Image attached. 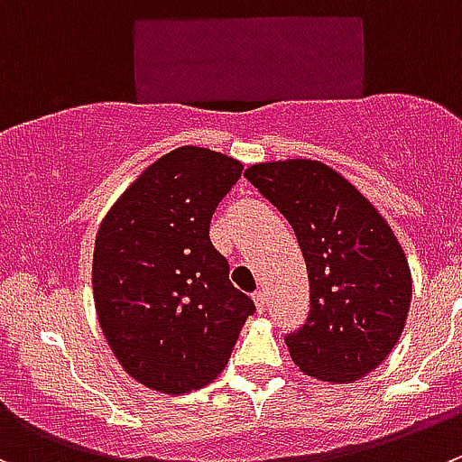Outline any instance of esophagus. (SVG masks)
<instances>
[{
  "mask_svg": "<svg viewBox=\"0 0 462 462\" xmlns=\"http://www.w3.org/2000/svg\"><path fill=\"white\" fill-rule=\"evenodd\" d=\"M254 304H256L258 313H265V309H267V294L263 292V290L254 292Z\"/></svg>",
  "mask_w": 462,
  "mask_h": 462,
  "instance_id": "obj_1",
  "label": "esophagus"
}]
</instances>
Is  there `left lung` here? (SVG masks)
I'll use <instances>...</instances> for the list:
<instances>
[{
    "label": "left lung",
    "instance_id": "1",
    "mask_svg": "<svg viewBox=\"0 0 462 462\" xmlns=\"http://www.w3.org/2000/svg\"><path fill=\"white\" fill-rule=\"evenodd\" d=\"M245 177L294 228L310 283L304 327L285 337L304 374L354 383L394 349L412 297L390 224L340 172L310 158L256 162Z\"/></svg>",
    "mask_w": 462,
    "mask_h": 462
}]
</instances>
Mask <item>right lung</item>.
Segmentation results:
<instances>
[{
	"mask_svg": "<svg viewBox=\"0 0 462 462\" xmlns=\"http://www.w3.org/2000/svg\"><path fill=\"white\" fill-rule=\"evenodd\" d=\"M243 162L204 147L153 161L104 215L92 297L122 370L144 388L186 394L226 367L254 301L228 281L210 217Z\"/></svg>",
	"mask_w": 462,
	"mask_h": 462,
	"instance_id": "1",
	"label": "right lung"
}]
</instances>
